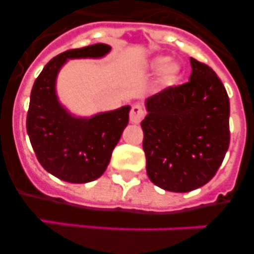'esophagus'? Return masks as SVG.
Instances as JSON below:
<instances>
[{
  "mask_svg": "<svg viewBox=\"0 0 254 254\" xmlns=\"http://www.w3.org/2000/svg\"><path fill=\"white\" fill-rule=\"evenodd\" d=\"M143 117V109L138 104L132 105L131 112H129V120H131L132 123L137 125V123L141 122Z\"/></svg>",
  "mask_w": 254,
  "mask_h": 254,
  "instance_id": "esophagus-1",
  "label": "esophagus"
}]
</instances>
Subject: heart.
<instances>
[{
	"label": "heart",
	"mask_w": 254,
	"mask_h": 254,
	"mask_svg": "<svg viewBox=\"0 0 254 254\" xmlns=\"http://www.w3.org/2000/svg\"><path fill=\"white\" fill-rule=\"evenodd\" d=\"M158 76V85L160 87H169L173 86L178 81L179 75H181V64L174 61H168L167 57L164 56H158L152 58L150 64H147V68L150 71H156L160 69Z\"/></svg>",
	"instance_id": "obj_1"
}]
</instances>
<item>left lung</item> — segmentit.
Masks as SVG:
<instances>
[{"label":"left lung","mask_w":254,"mask_h":254,"mask_svg":"<svg viewBox=\"0 0 254 254\" xmlns=\"http://www.w3.org/2000/svg\"><path fill=\"white\" fill-rule=\"evenodd\" d=\"M190 62V81L147 98L141 122L150 181L178 193L211 181L230 142V104L223 82L207 64L192 57Z\"/></svg>","instance_id":"left-lung-1"}]
</instances>
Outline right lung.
Masks as SVG:
<instances>
[{
    "instance_id": "right-lung-1",
    "label": "right lung",
    "mask_w": 254,
    "mask_h": 254,
    "mask_svg": "<svg viewBox=\"0 0 254 254\" xmlns=\"http://www.w3.org/2000/svg\"><path fill=\"white\" fill-rule=\"evenodd\" d=\"M111 49L99 43L64 52L49 61L33 85L26 131L42 167L61 181L87 183L99 178L128 125L129 105L76 117L61 104L56 90L57 76L67 61L102 58Z\"/></svg>"
}]
</instances>
